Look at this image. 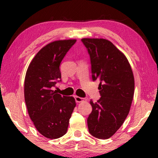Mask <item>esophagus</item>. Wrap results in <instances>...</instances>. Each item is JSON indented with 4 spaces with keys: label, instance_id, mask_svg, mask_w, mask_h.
I'll return each instance as SVG.
<instances>
[{
    "label": "esophagus",
    "instance_id": "1",
    "mask_svg": "<svg viewBox=\"0 0 158 158\" xmlns=\"http://www.w3.org/2000/svg\"><path fill=\"white\" fill-rule=\"evenodd\" d=\"M75 100L77 103H80V102H82V101H83L85 99L83 98H81V97L79 96H75Z\"/></svg>",
    "mask_w": 158,
    "mask_h": 158
}]
</instances>
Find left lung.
Returning a JSON list of instances; mask_svg holds the SVG:
<instances>
[{"instance_id":"8db88e82","label":"left lung","mask_w":158,"mask_h":158,"mask_svg":"<svg viewBox=\"0 0 158 158\" xmlns=\"http://www.w3.org/2000/svg\"><path fill=\"white\" fill-rule=\"evenodd\" d=\"M91 64L93 81H100L101 98L90 101L87 122L89 133L98 139L111 137L128 115L133 100L135 80L127 57L109 40L82 39Z\"/></svg>"}]
</instances>
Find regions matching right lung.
Wrapping results in <instances>:
<instances>
[{
  "label": "right lung",
  "instance_id": "add662e5",
  "mask_svg": "<svg viewBox=\"0 0 158 158\" xmlns=\"http://www.w3.org/2000/svg\"><path fill=\"white\" fill-rule=\"evenodd\" d=\"M75 40L51 42L40 50L26 73L24 98L28 113L39 132L49 139L65 135L75 106L73 96L54 91L61 82L60 63Z\"/></svg>",
  "mask_w": 158,
  "mask_h": 158
}]
</instances>
